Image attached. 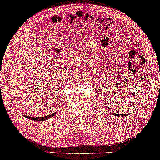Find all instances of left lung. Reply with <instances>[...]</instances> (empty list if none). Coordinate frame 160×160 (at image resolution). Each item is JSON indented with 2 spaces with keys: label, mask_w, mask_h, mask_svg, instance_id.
Segmentation results:
<instances>
[{
  "label": "left lung",
  "mask_w": 160,
  "mask_h": 160,
  "mask_svg": "<svg viewBox=\"0 0 160 160\" xmlns=\"http://www.w3.org/2000/svg\"><path fill=\"white\" fill-rule=\"evenodd\" d=\"M113 114H114V113H113ZM115 116H119V117H124V116H127V115H128V114H118V113H115L114 114Z\"/></svg>",
  "instance_id": "obj_1"
}]
</instances>
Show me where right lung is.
Returning <instances> with one entry per match:
<instances>
[{"label":"right lung","mask_w":160,"mask_h":160,"mask_svg":"<svg viewBox=\"0 0 160 160\" xmlns=\"http://www.w3.org/2000/svg\"><path fill=\"white\" fill-rule=\"evenodd\" d=\"M57 113L54 112L53 113H52V114H49L48 116H46V117H29V116H24L25 118H27V119H29L30 120H32V121H37V122H41V121H45V120H47V119H49L52 118L54 116V114Z\"/></svg>","instance_id":"1"}]
</instances>
